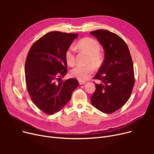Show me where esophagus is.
Here are the masks:
<instances>
[{"instance_id":"esophagus-1","label":"esophagus","mask_w":154,"mask_h":154,"mask_svg":"<svg viewBox=\"0 0 154 154\" xmlns=\"http://www.w3.org/2000/svg\"><path fill=\"white\" fill-rule=\"evenodd\" d=\"M79 82L80 85H82V84H84L86 83L85 81H82V80H79Z\"/></svg>"}]
</instances>
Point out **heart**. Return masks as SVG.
<instances>
[{
  "mask_svg": "<svg viewBox=\"0 0 154 154\" xmlns=\"http://www.w3.org/2000/svg\"><path fill=\"white\" fill-rule=\"evenodd\" d=\"M77 47L88 55L87 60V63H92L95 67H99L101 66L103 62V56L100 51V43L97 40L91 37H85L80 39L77 43ZM65 57L69 66H72L75 64V52L72 47H69L66 51ZM92 65L88 64L86 66H77L71 70L70 74L73 77L79 80H87L94 72V67Z\"/></svg>",
  "mask_w": 154,
  "mask_h": 154,
  "instance_id": "b5f03b06",
  "label": "heart"
}]
</instances>
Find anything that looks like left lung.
Here are the masks:
<instances>
[{"mask_svg":"<svg viewBox=\"0 0 154 154\" xmlns=\"http://www.w3.org/2000/svg\"><path fill=\"white\" fill-rule=\"evenodd\" d=\"M90 34L98 39L105 52V59L94 77L99 80L91 97L92 106L111 114L122 107L129 99L135 83L133 62L128 46L118 35L99 29Z\"/></svg>","mask_w":154,"mask_h":154,"instance_id":"8db88e82","label":"left lung"}]
</instances>
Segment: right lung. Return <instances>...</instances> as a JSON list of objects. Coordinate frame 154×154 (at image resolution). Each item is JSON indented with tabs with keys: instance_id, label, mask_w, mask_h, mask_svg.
<instances>
[{
	"instance_id": "obj_1",
	"label": "right lung",
	"mask_w": 154,
	"mask_h": 154,
	"mask_svg": "<svg viewBox=\"0 0 154 154\" xmlns=\"http://www.w3.org/2000/svg\"><path fill=\"white\" fill-rule=\"evenodd\" d=\"M77 37V34L48 32L34 43L27 54L25 63L27 91L32 102L47 114L60 111L79 85L75 79L60 82L67 72L65 54Z\"/></svg>"
}]
</instances>
